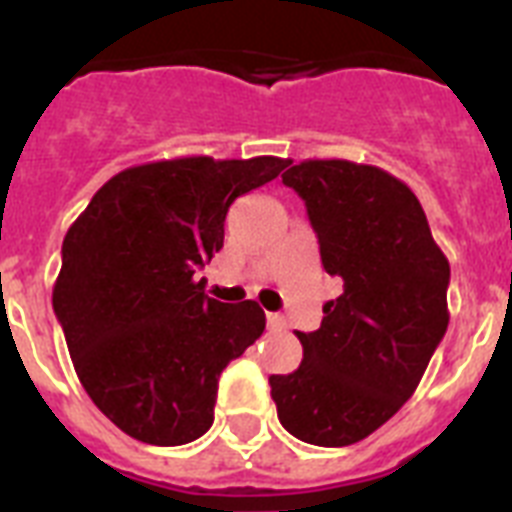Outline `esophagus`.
Segmentation results:
<instances>
[{
	"label": "esophagus",
	"instance_id": "34e87169",
	"mask_svg": "<svg viewBox=\"0 0 512 512\" xmlns=\"http://www.w3.org/2000/svg\"><path fill=\"white\" fill-rule=\"evenodd\" d=\"M265 321H268V329H273V332H281V329L287 327V321H284V316H281V313H268V316H265Z\"/></svg>",
	"mask_w": 512,
	"mask_h": 512
}]
</instances>
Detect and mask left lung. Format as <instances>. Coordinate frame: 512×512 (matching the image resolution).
Segmentation results:
<instances>
[{"label": "left lung", "mask_w": 512, "mask_h": 512, "mask_svg": "<svg viewBox=\"0 0 512 512\" xmlns=\"http://www.w3.org/2000/svg\"><path fill=\"white\" fill-rule=\"evenodd\" d=\"M281 180L305 201L342 295L316 332H297L303 364L271 374V396L305 444H356L406 404L444 340L449 260L412 188L380 167L308 159Z\"/></svg>", "instance_id": "1"}]
</instances>
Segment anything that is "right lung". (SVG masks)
<instances>
[{
  "mask_svg": "<svg viewBox=\"0 0 512 512\" xmlns=\"http://www.w3.org/2000/svg\"><path fill=\"white\" fill-rule=\"evenodd\" d=\"M287 159L183 156L119 172L63 239L52 287L79 382L143 444L180 446L215 420L217 380L263 335L255 300L217 303L193 281L223 247L228 207Z\"/></svg>",
  "mask_w": 512,
  "mask_h": 512,
  "instance_id": "obj_1",
  "label": "right lung"
}]
</instances>
